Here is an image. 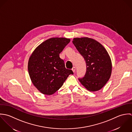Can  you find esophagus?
Segmentation results:
<instances>
[{
	"label": "esophagus",
	"instance_id": "34e87169",
	"mask_svg": "<svg viewBox=\"0 0 132 132\" xmlns=\"http://www.w3.org/2000/svg\"><path fill=\"white\" fill-rule=\"evenodd\" d=\"M72 70L73 71V72H75V71H76V67H73V68H72Z\"/></svg>",
	"mask_w": 132,
	"mask_h": 132
}]
</instances>
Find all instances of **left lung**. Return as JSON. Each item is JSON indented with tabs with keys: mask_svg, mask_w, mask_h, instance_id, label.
I'll list each match as a JSON object with an SVG mask.
<instances>
[{
	"mask_svg": "<svg viewBox=\"0 0 132 132\" xmlns=\"http://www.w3.org/2000/svg\"><path fill=\"white\" fill-rule=\"evenodd\" d=\"M87 65L85 77L79 79L80 82L88 91L101 90L110 78L112 62L105 48L98 41L88 38H75L72 41Z\"/></svg>",
	"mask_w": 132,
	"mask_h": 132,
	"instance_id": "obj_1",
	"label": "left lung"
}]
</instances>
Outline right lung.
<instances>
[{
  "mask_svg": "<svg viewBox=\"0 0 132 132\" xmlns=\"http://www.w3.org/2000/svg\"><path fill=\"white\" fill-rule=\"evenodd\" d=\"M66 38H52L38 46L28 62V71L34 86L42 94L51 95L63 85L71 70L65 68L60 53L69 43Z\"/></svg>",
  "mask_w": 132,
  "mask_h": 132,
  "instance_id": "obj_1",
  "label": "right lung"
}]
</instances>
